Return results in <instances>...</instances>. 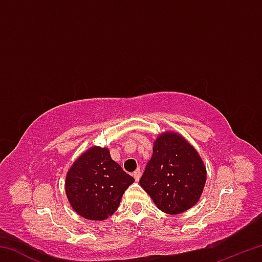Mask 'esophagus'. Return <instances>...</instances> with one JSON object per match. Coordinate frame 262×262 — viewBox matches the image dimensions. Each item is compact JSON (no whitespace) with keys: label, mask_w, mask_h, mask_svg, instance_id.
Instances as JSON below:
<instances>
[{"label":"esophagus","mask_w":262,"mask_h":262,"mask_svg":"<svg viewBox=\"0 0 262 262\" xmlns=\"http://www.w3.org/2000/svg\"><path fill=\"white\" fill-rule=\"evenodd\" d=\"M133 177H134L136 181H139L141 178V170L140 168H137L136 171H134V173H133Z\"/></svg>","instance_id":"esophagus-1"}]
</instances>
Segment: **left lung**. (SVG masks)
Returning <instances> with one entry per match:
<instances>
[{
    "label": "left lung",
    "instance_id": "1",
    "mask_svg": "<svg viewBox=\"0 0 262 262\" xmlns=\"http://www.w3.org/2000/svg\"><path fill=\"white\" fill-rule=\"evenodd\" d=\"M206 180V165L196 149L178 133L164 132L155 141L140 185L159 210L177 215L196 205Z\"/></svg>",
    "mask_w": 262,
    "mask_h": 262
}]
</instances>
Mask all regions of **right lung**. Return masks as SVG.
Listing matches in <instances>:
<instances>
[{"label": "right lung", "mask_w": 262, "mask_h": 262, "mask_svg": "<svg viewBox=\"0 0 262 262\" xmlns=\"http://www.w3.org/2000/svg\"><path fill=\"white\" fill-rule=\"evenodd\" d=\"M108 148L98 145L84 151L66 176V195L75 212L90 221H104L114 214L122 194L134 183Z\"/></svg>", "instance_id": "right-lung-1"}]
</instances>
